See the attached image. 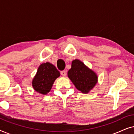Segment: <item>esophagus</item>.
<instances>
[{
  "mask_svg": "<svg viewBox=\"0 0 134 134\" xmlns=\"http://www.w3.org/2000/svg\"><path fill=\"white\" fill-rule=\"evenodd\" d=\"M61 75H62V76H63V77L66 76V72L65 70L61 71Z\"/></svg>",
  "mask_w": 134,
  "mask_h": 134,
  "instance_id": "obj_1",
  "label": "esophagus"
}]
</instances>
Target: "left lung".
Segmentation results:
<instances>
[{"label":"left lung","mask_w":134,"mask_h":134,"mask_svg":"<svg viewBox=\"0 0 134 134\" xmlns=\"http://www.w3.org/2000/svg\"><path fill=\"white\" fill-rule=\"evenodd\" d=\"M68 76L78 90L88 93L98 82V76L79 60H73Z\"/></svg>","instance_id":"1"}]
</instances>
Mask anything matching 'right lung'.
<instances>
[{
	"instance_id": "add662e5",
	"label": "right lung",
	"mask_w": 134,
	"mask_h": 134,
	"mask_svg": "<svg viewBox=\"0 0 134 134\" xmlns=\"http://www.w3.org/2000/svg\"><path fill=\"white\" fill-rule=\"evenodd\" d=\"M60 76L55 66L49 62L42 63L32 80V86L36 92L46 94L51 91L53 83Z\"/></svg>"
}]
</instances>
